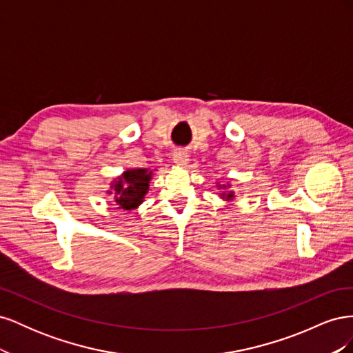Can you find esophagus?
Segmentation results:
<instances>
[{
  "instance_id": "esophagus-1",
  "label": "esophagus",
  "mask_w": 353,
  "mask_h": 353,
  "mask_svg": "<svg viewBox=\"0 0 353 353\" xmlns=\"http://www.w3.org/2000/svg\"><path fill=\"white\" fill-rule=\"evenodd\" d=\"M172 156H174V162L179 166H185L188 163L190 153L187 150H184V148H176Z\"/></svg>"
}]
</instances>
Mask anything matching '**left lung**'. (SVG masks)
Returning <instances> with one entry per match:
<instances>
[{"label": "left lung", "instance_id": "1", "mask_svg": "<svg viewBox=\"0 0 353 353\" xmlns=\"http://www.w3.org/2000/svg\"><path fill=\"white\" fill-rule=\"evenodd\" d=\"M231 197H232V194H228V196H227V199H231Z\"/></svg>", "mask_w": 353, "mask_h": 353}]
</instances>
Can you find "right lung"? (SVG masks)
Here are the masks:
<instances>
[{"mask_svg": "<svg viewBox=\"0 0 353 353\" xmlns=\"http://www.w3.org/2000/svg\"><path fill=\"white\" fill-rule=\"evenodd\" d=\"M150 175L152 172H147V169L126 170L123 176L113 185L116 191V205L119 209L132 210L140 205L148 190Z\"/></svg>", "mask_w": 353, "mask_h": 353, "instance_id": "obj_1", "label": "right lung"}]
</instances>
